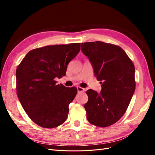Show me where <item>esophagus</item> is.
<instances>
[{
  "label": "esophagus",
  "mask_w": 155,
  "mask_h": 155,
  "mask_svg": "<svg viewBox=\"0 0 155 155\" xmlns=\"http://www.w3.org/2000/svg\"><path fill=\"white\" fill-rule=\"evenodd\" d=\"M77 89H78V92H83L84 91H85V88H83L82 87H77Z\"/></svg>",
  "instance_id": "esophagus-1"
}]
</instances>
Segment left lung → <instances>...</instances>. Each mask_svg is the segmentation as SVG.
Listing matches in <instances>:
<instances>
[{"instance_id":"left-lung-1","label":"left lung","mask_w":155,"mask_h":155,"mask_svg":"<svg viewBox=\"0 0 155 155\" xmlns=\"http://www.w3.org/2000/svg\"><path fill=\"white\" fill-rule=\"evenodd\" d=\"M81 51L101 84L100 93L92 89L87 91V118L100 127L110 126L122 117L134 94V64L120 46L101 41L81 43Z\"/></svg>"}]
</instances>
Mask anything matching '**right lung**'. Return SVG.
Segmentation results:
<instances>
[{
    "label": "right lung",
    "instance_id": "add662e5",
    "mask_svg": "<svg viewBox=\"0 0 155 155\" xmlns=\"http://www.w3.org/2000/svg\"><path fill=\"white\" fill-rule=\"evenodd\" d=\"M80 43L46 46L30 51L16 70L17 92L23 109L34 123L54 128L66 121L77 88L58 85Z\"/></svg>",
    "mask_w": 155,
    "mask_h": 155
}]
</instances>
